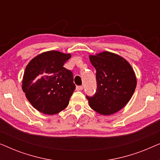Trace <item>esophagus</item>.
<instances>
[{
    "mask_svg": "<svg viewBox=\"0 0 160 160\" xmlns=\"http://www.w3.org/2000/svg\"><path fill=\"white\" fill-rule=\"evenodd\" d=\"M83 89V86H76V90L81 91Z\"/></svg>",
    "mask_w": 160,
    "mask_h": 160,
    "instance_id": "esophagus-1",
    "label": "esophagus"
}]
</instances>
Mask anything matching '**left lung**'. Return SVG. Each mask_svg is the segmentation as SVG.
<instances>
[{"label": "left lung", "instance_id": "8db88e82", "mask_svg": "<svg viewBox=\"0 0 160 160\" xmlns=\"http://www.w3.org/2000/svg\"><path fill=\"white\" fill-rule=\"evenodd\" d=\"M96 69L97 90L87 96L89 106L102 115L113 114L126 106L137 84L132 66L117 54L103 52L89 56Z\"/></svg>", "mask_w": 160, "mask_h": 160}]
</instances>
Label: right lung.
I'll list each match as a JSON object with an SVG mask.
<instances>
[{
    "label": "right lung",
    "mask_w": 160,
    "mask_h": 160,
    "mask_svg": "<svg viewBox=\"0 0 160 160\" xmlns=\"http://www.w3.org/2000/svg\"><path fill=\"white\" fill-rule=\"evenodd\" d=\"M71 54L49 51L28 63L24 73L22 90L35 108L44 114H56L68 105L75 90L73 73L63 67Z\"/></svg>",
    "instance_id": "add662e5"
}]
</instances>
